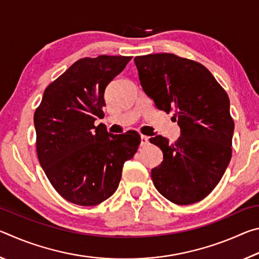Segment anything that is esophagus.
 <instances>
[{
    "label": "esophagus",
    "instance_id": "34e87169",
    "mask_svg": "<svg viewBox=\"0 0 259 259\" xmlns=\"http://www.w3.org/2000/svg\"><path fill=\"white\" fill-rule=\"evenodd\" d=\"M148 144H150V138L147 136H142L140 137V146H146Z\"/></svg>",
    "mask_w": 259,
    "mask_h": 259
}]
</instances>
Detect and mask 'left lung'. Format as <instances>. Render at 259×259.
I'll return each instance as SVG.
<instances>
[{
    "instance_id": "left-lung-1",
    "label": "left lung",
    "mask_w": 259,
    "mask_h": 259,
    "mask_svg": "<svg viewBox=\"0 0 259 259\" xmlns=\"http://www.w3.org/2000/svg\"><path fill=\"white\" fill-rule=\"evenodd\" d=\"M134 60L144 93L157 109L174 111L181 129L175 144L160 135L150 139L163 153L151 171L153 184L174 203L199 202L217 186L231 161L234 122L229 96L196 61L172 54Z\"/></svg>"
}]
</instances>
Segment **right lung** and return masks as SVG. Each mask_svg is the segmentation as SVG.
I'll use <instances>...</instances> for the list:
<instances>
[{"mask_svg": "<svg viewBox=\"0 0 259 259\" xmlns=\"http://www.w3.org/2000/svg\"><path fill=\"white\" fill-rule=\"evenodd\" d=\"M133 57L98 56L74 63L48 85L34 114L38 161L55 190L78 205H96L117 190L122 168L140 144L135 130L109 134L105 89Z\"/></svg>", "mask_w": 259, "mask_h": 259, "instance_id": "1", "label": "right lung"}]
</instances>
